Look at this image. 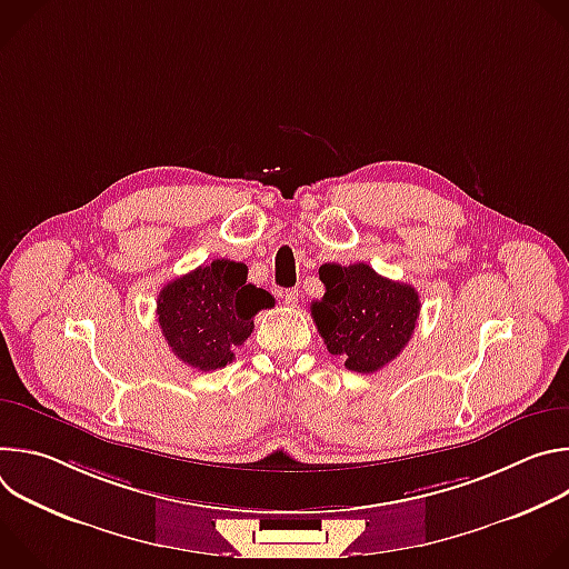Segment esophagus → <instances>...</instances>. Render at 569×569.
<instances>
[{
  "label": "esophagus",
  "instance_id": "esophagus-1",
  "mask_svg": "<svg viewBox=\"0 0 569 569\" xmlns=\"http://www.w3.org/2000/svg\"><path fill=\"white\" fill-rule=\"evenodd\" d=\"M281 299H283V303H286V306H295V303H297V299H299V292H297V290H292V288H288V290H283V292H281Z\"/></svg>",
  "mask_w": 569,
  "mask_h": 569
}]
</instances>
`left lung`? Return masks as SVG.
Segmentation results:
<instances>
[{
  "label": "left lung",
  "instance_id": "left-lung-1",
  "mask_svg": "<svg viewBox=\"0 0 569 569\" xmlns=\"http://www.w3.org/2000/svg\"><path fill=\"white\" fill-rule=\"evenodd\" d=\"M327 292L310 303L315 327L331 356L345 367L373 373L391 362L410 342L421 312L419 292L380 277L367 263L321 266Z\"/></svg>",
  "mask_w": 569,
  "mask_h": 569
}]
</instances>
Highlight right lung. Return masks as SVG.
Wrapping results in <instances>:
<instances>
[{"instance_id":"right-lung-1","label":"right lung","mask_w":569,"mask_h":569,"mask_svg":"<svg viewBox=\"0 0 569 569\" xmlns=\"http://www.w3.org/2000/svg\"><path fill=\"white\" fill-rule=\"evenodd\" d=\"M274 297L248 283V266L216 259L173 279L157 297V319L171 351L198 371L233 360V349L252 336L254 315Z\"/></svg>"}]
</instances>
